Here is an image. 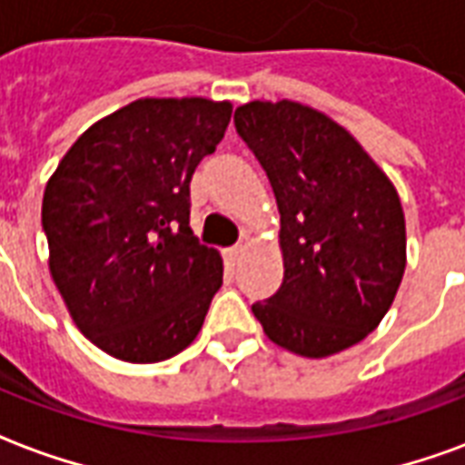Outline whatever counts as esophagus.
<instances>
[{"mask_svg": "<svg viewBox=\"0 0 465 465\" xmlns=\"http://www.w3.org/2000/svg\"><path fill=\"white\" fill-rule=\"evenodd\" d=\"M243 251H246V241H239V243H236V246L226 248V256L232 258V261H239L241 253H243Z\"/></svg>", "mask_w": 465, "mask_h": 465, "instance_id": "34e87169", "label": "esophagus"}]
</instances>
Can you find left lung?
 <instances>
[{"label":"left lung","mask_w":465,"mask_h":465,"mask_svg":"<svg viewBox=\"0 0 465 465\" xmlns=\"http://www.w3.org/2000/svg\"><path fill=\"white\" fill-rule=\"evenodd\" d=\"M233 124L271 180L282 285L251 310L265 336L307 359L373 331L407 263L398 190L349 131L300 102H248Z\"/></svg>","instance_id":"left-lung-1"}]
</instances>
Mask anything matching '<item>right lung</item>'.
<instances>
[{
  "instance_id": "1",
  "label": "right lung",
  "mask_w": 465,
  "mask_h": 465,
  "mask_svg": "<svg viewBox=\"0 0 465 465\" xmlns=\"http://www.w3.org/2000/svg\"><path fill=\"white\" fill-rule=\"evenodd\" d=\"M232 102L136 99L70 146L44 193L48 265L77 329L126 363H155L200 334L224 265L190 229V180Z\"/></svg>"
}]
</instances>
